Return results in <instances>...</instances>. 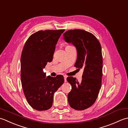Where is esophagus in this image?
<instances>
[{"label":"esophagus","mask_w":128,"mask_h":128,"mask_svg":"<svg viewBox=\"0 0 128 128\" xmlns=\"http://www.w3.org/2000/svg\"><path fill=\"white\" fill-rule=\"evenodd\" d=\"M67 76H64V82H67Z\"/></svg>","instance_id":"34e87169"}]
</instances>
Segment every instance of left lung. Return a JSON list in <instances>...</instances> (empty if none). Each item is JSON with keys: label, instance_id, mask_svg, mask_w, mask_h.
Wrapping results in <instances>:
<instances>
[{"label": "left lung", "instance_id": "obj_1", "mask_svg": "<svg viewBox=\"0 0 128 128\" xmlns=\"http://www.w3.org/2000/svg\"><path fill=\"white\" fill-rule=\"evenodd\" d=\"M63 36L66 42L71 43L77 49L75 67L83 69L80 82L73 77H67L72 86L68 101L71 108L84 110L94 103L101 87L103 58L100 44L94 35L83 30H68Z\"/></svg>", "mask_w": 128, "mask_h": 128}]
</instances>
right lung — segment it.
<instances>
[{
	"label": "right lung",
	"mask_w": 128,
	"mask_h": 128,
	"mask_svg": "<svg viewBox=\"0 0 128 128\" xmlns=\"http://www.w3.org/2000/svg\"><path fill=\"white\" fill-rule=\"evenodd\" d=\"M64 30H40L26 41L21 56V80L24 95L32 108L46 110L53 103L54 94L64 82L63 76L46 77L43 71L52 61L55 46Z\"/></svg>",
	"instance_id": "right-lung-1"
}]
</instances>
